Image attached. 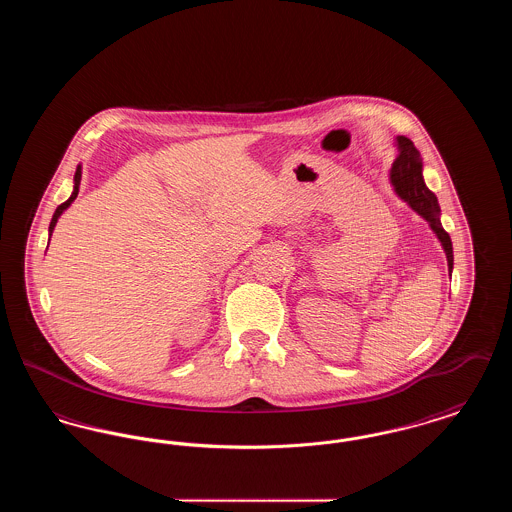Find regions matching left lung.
Segmentation results:
<instances>
[{
    "mask_svg": "<svg viewBox=\"0 0 512 512\" xmlns=\"http://www.w3.org/2000/svg\"><path fill=\"white\" fill-rule=\"evenodd\" d=\"M397 149H399V155L391 167V184L403 201H407L422 219L428 220L430 228L436 232L439 242L443 245V251L447 255V267L451 272L453 270V245H451L449 234L443 230V226L439 222L438 197L432 194L424 184L422 157L413 142L405 136H397Z\"/></svg>",
    "mask_w": 512,
    "mask_h": 512,
    "instance_id": "left-lung-1",
    "label": "left lung"
}]
</instances>
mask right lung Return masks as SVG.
<instances>
[{
    "label": "right lung",
    "mask_w": 512,
    "mask_h": 512,
    "mask_svg": "<svg viewBox=\"0 0 512 512\" xmlns=\"http://www.w3.org/2000/svg\"><path fill=\"white\" fill-rule=\"evenodd\" d=\"M80 176H82V169H80V165H78V169L74 172V190L71 197L65 201V203H61L57 209H55V213H53V219L49 222V238H51V232H53V228H55V224H57V219L61 217V213L73 203L74 199H76V195H78V186H80Z\"/></svg>",
    "instance_id": "obj_1"
}]
</instances>
